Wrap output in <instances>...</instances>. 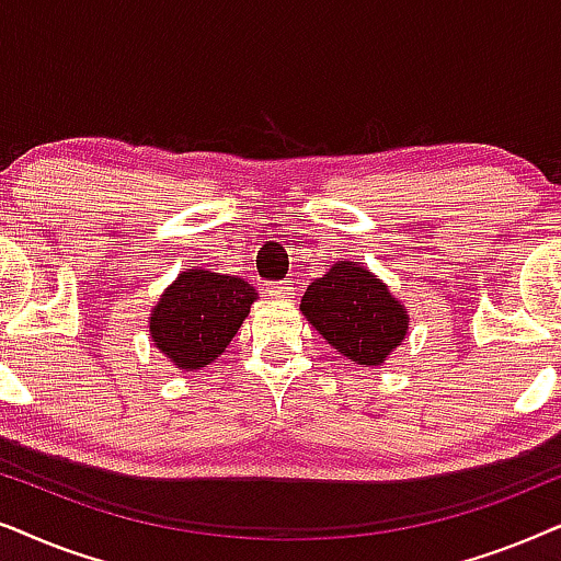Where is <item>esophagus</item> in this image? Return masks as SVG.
Returning <instances> with one entry per match:
<instances>
[{"label": "esophagus", "mask_w": 561, "mask_h": 561, "mask_svg": "<svg viewBox=\"0 0 561 561\" xmlns=\"http://www.w3.org/2000/svg\"><path fill=\"white\" fill-rule=\"evenodd\" d=\"M295 282L293 279H285V282H274V285L266 287L268 295L274 297H293L295 295Z\"/></svg>", "instance_id": "obj_1"}]
</instances>
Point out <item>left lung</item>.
<instances>
[{
	"label": "left lung",
	"mask_w": 561,
	"mask_h": 561,
	"mask_svg": "<svg viewBox=\"0 0 561 561\" xmlns=\"http://www.w3.org/2000/svg\"><path fill=\"white\" fill-rule=\"evenodd\" d=\"M310 325L351 362L379 367L408 333V312L358 261H335L300 302Z\"/></svg>",
	"instance_id": "left-lung-1"
}]
</instances>
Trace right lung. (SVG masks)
<instances>
[{
	"label": "right lung",
	"instance_id": "right-lung-1",
	"mask_svg": "<svg viewBox=\"0 0 561 561\" xmlns=\"http://www.w3.org/2000/svg\"><path fill=\"white\" fill-rule=\"evenodd\" d=\"M259 293L241 276L186 268L153 305L151 341L179 369L215 362L249 318Z\"/></svg>",
	"mask_w": 561,
	"mask_h": 561
}]
</instances>
